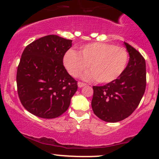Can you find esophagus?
<instances>
[{
  "label": "esophagus",
  "mask_w": 159,
  "mask_h": 159,
  "mask_svg": "<svg viewBox=\"0 0 159 159\" xmlns=\"http://www.w3.org/2000/svg\"><path fill=\"white\" fill-rule=\"evenodd\" d=\"M85 85H86V84L83 83V82H78V87H79V88H81V87H84Z\"/></svg>",
  "instance_id": "obj_1"
}]
</instances>
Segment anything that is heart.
<instances>
[{
  "instance_id": "obj_1",
  "label": "heart",
  "mask_w": 159,
  "mask_h": 159,
  "mask_svg": "<svg viewBox=\"0 0 159 159\" xmlns=\"http://www.w3.org/2000/svg\"><path fill=\"white\" fill-rule=\"evenodd\" d=\"M126 49L104 43H92L82 46L78 53L70 49L63 57L67 72L78 77L88 67L90 71L82 76L86 81L97 80L99 83H109L123 73L128 62Z\"/></svg>"
}]
</instances>
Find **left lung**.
Segmentation results:
<instances>
[{
  "label": "left lung",
  "mask_w": 159,
  "mask_h": 159,
  "mask_svg": "<svg viewBox=\"0 0 159 159\" xmlns=\"http://www.w3.org/2000/svg\"><path fill=\"white\" fill-rule=\"evenodd\" d=\"M129 61L120 75L104 86H93V113L108 123L121 121L134 112L146 89V62L140 53L124 42Z\"/></svg>",
  "instance_id": "left-lung-1"
}]
</instances>
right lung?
I'll return each instance as SVG.
<instances>
[{
  "label": "right lung",
  "instance_id": "right-lung-1",
  "mask_svg": "<svg viewBox=\"0 0 159 159\" xmlns=\"http://www.w3.org/2000/svg\"><path fill=\"white\" fill-rule=\"evenodd\" d=\"M72 40L48 35L29 44L21 54L16 82L21 103L29 112L53 119L66 112L78 90L63 63Z\"/></svg>",
  "mask_w": 159,
  "mask_h": 159
}]
</instances>
